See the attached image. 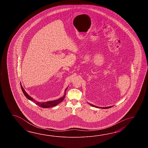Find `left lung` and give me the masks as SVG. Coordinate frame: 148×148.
<instances>
[{
    "label": "left lung",
    "instance_id": "8db88e82",
    "mask_svg": "<svg viewBox=\"0 0 148 148\" xmlns=\"http://www.w3.org/2000/svg\"><path fill=\"white\" fill-rule=\"evenodd\" d=\"M89 105H90L91 106H93V107H97V108H103V109H107V108H110V107H112V106H109V107H97V106H95V105H92V104H89Z\"/></svg>",
    "mask_w": 148,
    "mask_h": 148
}]
</instances>
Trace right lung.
Listing matches in <instances>:
<instances>
[{"label": "right lung", "mask_w": 148, "mask_h": 148, "mask_svg": "<svg viewBox=\"0 0 148 148\" xmlns=\"http://www.w3.org/2000/svg\"><path fill=\"white\" fill-rule=\"evenodd\" d=\"M21 89L22 90L23 92L24 95H25V97L27 98H28L29 100L32 101L33 103H35L37 105L39 106L40 107H42V108H50V107H54V106H57V105H58L60 103H61L65 98L66 92V89H67V88H66V90H65V91H64V95H63V96L60 98L59 99H57V100L49 101H47V102H38V101H35L33 98H32L30 96H29L27 94V92L25 91V90L23 88L22 86L21 85Z\"/></svg>", "instance_id": "right-lung-1"}]
</instances>
